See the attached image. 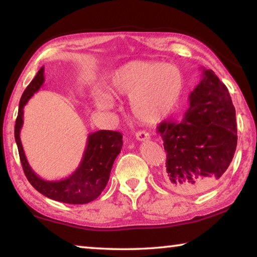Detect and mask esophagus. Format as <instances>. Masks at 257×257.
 Masks as SVG:
<instances>
[{
	"label": "esophagus",
	"mask_w": 257,
	"mask_h": 257,
	"mask_svg": "<svg viewBox=\"0 0 257 257\" xmlns=\"http://www.w3.org/2000/svg\"><path fill=\"white\" fill-rule=\"evenodd\" d=\"M136 138H137V141H139V142H145V141H149L151 137H150V134L149 133H146V132H138L136 134Z\"/></svg>",
	"instance_id": "34e87169"
}]
</instances>
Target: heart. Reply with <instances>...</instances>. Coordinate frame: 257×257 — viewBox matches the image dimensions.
I'll return each mask as SVG.
<instances>
[{"label": "heart", "mask_w": 257, "mask_h": 257, "mask_svg": "<svg viewBox=\"0 0 257 257\" xmlns=\"http://www.w3.org/2000/svg\"><path fill=\"white\" fill-rule=\"evenodd\" d=\"M106 88L113 96L129 97L134 118L152 124L167 118L176 107L184 89V77L173 64L136 60L115 69L108 77ZM110 95H95L96 107L111 110L113 99Z\"/></svg>", "instance_id": "heart-1"}]
</instances>
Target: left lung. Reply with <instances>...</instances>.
I'll return each instance as SVG.
<instances>
[{
    "label": "left lung",
    "mask_w": 257,
    "mask_h": 257,
    "mask_svg": "<svg viewBox=\"0 0 257 257\" xmlns=\"http://www.w3.org/2000/svg\"><path fill=\"white\" fill-rule=\"evenodd\" d=\"M167 152L164 179L171 189L195 194L214 186L231 163L237 147L236 110L228 88L211 69L189 95L179 122L158 128Z\"/></svg>",
    "instance_id": "1"
}]
</instances>
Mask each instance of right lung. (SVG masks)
Instances as JSON below:
<instances>
[{
	"label": "right lung",
	"mask_w": 257,
	"mask_h": 257,
	"mask_svg": "<svg viewBox=\"0 0 257 257\" xmlns=\"http://www.w3.org/2000/svg\"><path fill=\"white\" fill-rule=\"evenodd\" d=\"M44 81V67H42L20 98L15 138L24 172L34 188L44 196L67 204H87L97 198L105 188L112 165L122 149V135L112 130L90 133L80 163L70 176L54 181L42 179L34 172L26 158L20 132L24 124V107L33 95L40 90Z\"/></svg>",
	"instance_id": "add662e5"
}]
</instances>
